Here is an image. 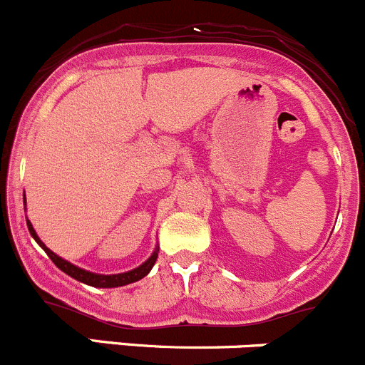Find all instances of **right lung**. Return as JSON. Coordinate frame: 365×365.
<instances>
[{"label":"right lung","mask_w":365,"mask_h":365,"mask_svg":"<svg viewBox=\"0 0 365 365\" xmlns=\"http://www.w3.org/2000/svg\"><path fill=\"white\" fill-rule=\"evenodd\" d=\"M28 229H30V234L35 237V241H37V243L44 248L46 254L49 255V259H51V261L58 266L61 272L67 273V275L72 277V279L79 280V282L88 284V286H93V287H118V286H125V284H131V282H136V280L143 279V277H145L147 273L153 269L154 262H156V259H158V252H160L156 248V252H154V254L150 255V257L147 259L142 266H138V268L131 269V272H128V273H118V275H97V273L85 272V269L78 268V266L71 264V262H67L65 259H61L56 254H53V252L49 250V248L46 247L41 240H38L37 232H35L30 222H28Z\"/></svg>","instance_id":"1"}]
</instances>
